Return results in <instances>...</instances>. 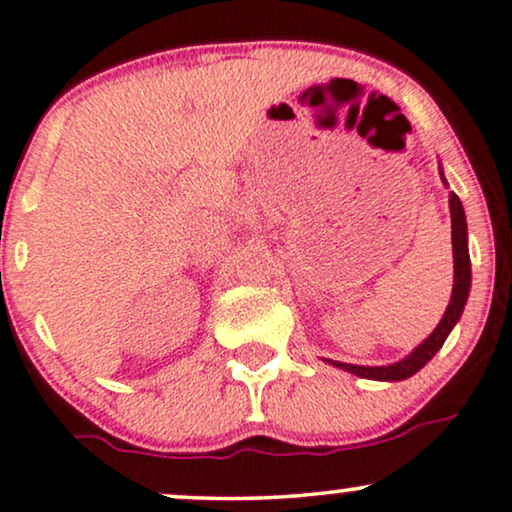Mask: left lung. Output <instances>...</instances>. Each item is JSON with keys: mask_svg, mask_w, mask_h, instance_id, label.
<instances>
[{"mask_svg": "<svg viewBox=\"0 0 512 512\" xmlns=\"http://www.w3.org/2000/svg\"><path fill=\"white\" fill-rule=\"evenodd\" d=\"M451 237H453V294L449 301V308H446L444 318L437 325L430 337L422 342L418 349L410 353L408 358L394 363V365H380V368H368V365H351V363H339V361H330L337 368L349 370L353 375L365 377V380H387V382H399L406 380V377L415 375L422 365L427 361H432V356L437 353L441 346H444L446 337L453 330V325L458 323L460 313H463L465 301H468L470 294V254H468V223H465V211L463 204L456 194L451 192Z\"/></svg>", "mask_w": 512, "mask_h": 512, "instance_id": "1", "label": "left lung"}]
</instances>
